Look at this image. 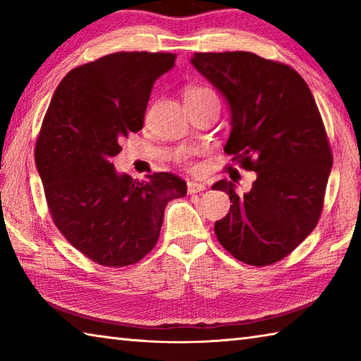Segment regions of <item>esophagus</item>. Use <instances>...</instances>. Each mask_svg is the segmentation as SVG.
<instances>
[{"instance_id": "esophagus-1", "label": "esophagus", "mask_w": 361, "mask_h": 361, "mask_svg": "<svg viewBox=\"0 0 361 361\" xmlns=\"http://www.w3.org/2000/svg\"><path fill=\"white\" fill-rule=\"evenodd\" d=\"M204 190H206V185H204V183H201V182L190 180V182L187 183V192H188V195L201 193V192H204Z\"/></svg>"}]
</instances>
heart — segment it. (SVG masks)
Masks as SVG:
<instances>
[{
	"label": "heart",
	"mask_w": 361,
	"mask_h": 361,
	"mask_svg": "<svg viewBox=\"0 0 361 361\" xmlns=\"http://www.w3.org/2000/svg\"><path fill=\"white\" fill-rule=\"evenodd\" d=\"M207 92H210L207 87L190 85V86L185 87V90H183V99H185V100H195V99H198V97L204 96V94H207Z\"/></svg>",
	"instance_id": "b5f03b06"
}]
</instances>
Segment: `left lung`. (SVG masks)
Returning a JSON list of instances; mask_svg holds the SVG:
<instances>
[{"mask_svg":"<svg viewBox=\"0 0 361 361\" xmlns=\"http://www.w3.org/2000/svg\"><path fill=\"white\" fill-rule=\"evenodd\" d=\"M192 64L231 110L224 152L256 173L250 192L219 180L231 209L215 221L216 239L235 259L270 265L316 228L333 165L330 142L308 85L292 67L250 51L195 53Z\"/></svg>","mask_w":361,"mask_h":361,"instance_id":"1","label":"left lung"}]
</instances>
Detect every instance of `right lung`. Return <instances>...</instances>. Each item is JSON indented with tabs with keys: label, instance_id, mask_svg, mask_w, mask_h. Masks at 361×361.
<instances>
[{
	"label": "right lung",
	"instance_id": "obj_1",
	"mask_svg": "<svg viewBox=\"0 0 361 361\" xmlns=\"http://www.w3.org/2000/svg\"><path fill=\"white\" fill-rule=\"evenodd\" d=\"M176 54L119 51L72 69L53 94L36 142V166L53 223L105 267L141 261L159 240L166 204L187 195L171 173L147 180L114 171L119 141L137 133L155 80Z\"/></svg>",
	"mask_w": 361,
	"mask_h": 361
}]
</instances>
